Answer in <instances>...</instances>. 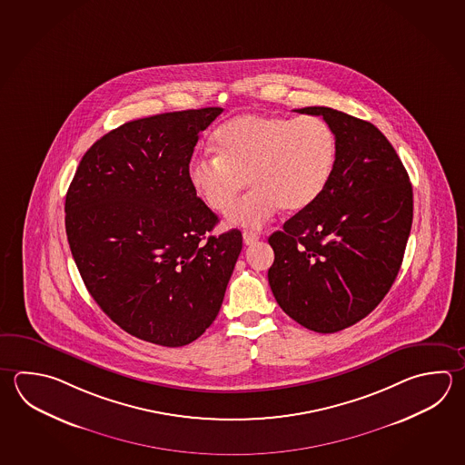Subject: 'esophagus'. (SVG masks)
Returning a JSON list of instances; mask_svg holds the SVG:
<instances>
[{"label":"esophagus","instance_id":"esophagus-1","mask_svg":"<svg viewBox=\"0 0 465 465\" xmlns=\"http://www.w3.org/2000/svg\"><path fill=\"white\" fill-rule=\"evenodd\" d=\"M260 240V235L256 232H243V242L245 245H253Z\"/></svg>","mask_w":465,"mask_h":465}]
</instances>
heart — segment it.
<instances>
[{
    "label": "heart",
    "instance_id": "heart-1",
    "mask_svg": "<svg viewBox=\"0 0 465 465\" xmlns=\"http://www.w3.org/2000/svg\"><path fill=\"white\" fill-rule=\"evenodd\" d=\"M212 149L215 158L189 164V183L217 213H227L252 185L228 215L235 227H262L280 209L304 211L322 195L337 163L335 133L319 116L238 114L213 133Z\"/></svg>",
    "mask_w": 465,
    "mask_h": 465
}]
</instances>
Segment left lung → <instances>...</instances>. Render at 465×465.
<instances>
[{
  "label": "left lung",
  "mask_w": 465,
  "mask_h": 465,
  "mask_svg": "<svg viewBox=\"0 0 465 465\" xmlns=\"http://www.w3.org/2000/svg\"><path fill=\"white\" fill-rule=\"evenodd\" d=\"M337 163L322 195L268 238V281L281 309L309 331L339 332L367 317L391 288L411 232L412 187L375 124L327 106Z\"/></svg>",
  "instance_id": "8db88e82"
}]
</instances>
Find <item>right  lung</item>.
Returning <instances> with one entry per match:
<instances>
[{"mask_svg":"<svg viewBox=\"0 0 465 465\" xmlns=\"http://www.w3.org/2000/svg\"><path fill=\"white\" fill-rule=\"evenodd\" d=\"M223 108L154 114L92 144L65 195V232L88 292L124 332L183 347L219 314L242 232L189 183L201 134Z\"/></svg>","mask_w":465,"mask_h":465,"instance_id":"1","label":"right lung"}]
</instances>
